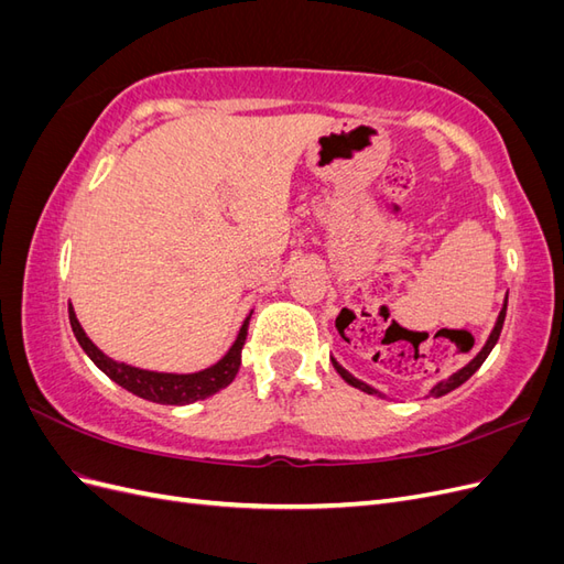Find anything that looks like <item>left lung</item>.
Returning a JSON list of instances; mask_svg holds the SVG:
<instances>
[{
	"label": "left lung",
	"instance_id": "1",
	"mask_svg": "<svg viewBox=\"0 0 564 564\" xmlns=\"http://www.w3.org/2000/svg\"><path fill=\"white\" fill-rule=\"evenodd\" d=\"M506 308H508V299L503 301V308H501V313H499V317H497V324H494V329H491V334H489V338H487V344L482 346V350L477 352L466 367H460L456 373H452L449 379L435 383V386H433V390H431V395H433V398L447 395V392H452V390H454V388H458L460 383H466V381L473 377V373L482 367V362L487 360V355L491 352V348H494V346H497V340H499V336H501L503 319H506ZM332 365H334V369L340 373V379H344L348 386H352V388H360V390L369 392V395H379V398H381V392H379V390H373V388H371V386H367L365 381L355 379L352 373H348V371H346L344 367H340L336 360H332Z\"/></svg>",
	"mask_w": 564,
	"mask_h": 564
}]
</instances>
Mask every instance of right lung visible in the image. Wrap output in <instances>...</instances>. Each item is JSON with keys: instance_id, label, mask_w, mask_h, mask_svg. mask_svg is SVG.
Returning a JSON list of instances; mask_svg holds the SVG:
<instances>
[{"instance_id": "right-lung-1", "label": "right lung", "mask_w": 564, "mask_h": 564, "mask_svg": "<svg viewBox=\"0 0 564 564\" xmlns=\"http://www.w3.org/2000/svg\"><path fill=\"white\" fill-rule=\"evenodd\" d=\"M249 319H251V313L242 322L240 334H237L230 350L220 357L216 365L195 373H164V371H148L124 362H115L112 357H108L104 350H98L94 346V340L84 334L82 324L70 305V324H73L75 338L79 340L82 350L91 357V362L117 386H122L124 390L133 392V395L158 402V404H191L197 400H207L214 395V392L230 386L242 365V346L247 340Z\"/></svg>"}]
</instances>
